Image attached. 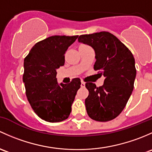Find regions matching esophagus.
<instances>
[{
  "label": "esophagus",
  "mask_w": 152,
  "mask_h": 152,
  "mask_svg": "<svg viewBox=\"0 0 152 152\" xmlns=\"http://www.w3.org/2000/svg\"><path fill=\"white\" fill-rule=\"evenodd\" d=\"M81 86L82 87L85 86V82H83V80H81Z\"/></svg>",
  "instance_id": "esophagus-1"
}]
</instances>
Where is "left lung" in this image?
<instances>
[{
    "instance_id": "8db88e82",
    "label": "left lung",
    "mask_w": 152,
    "mask_h": 152,
    "mask_svg": "<svg viewBox=\"0 0 152 152\" xmlns=\"http://www.w3.org/2000/svg\"><path fill=\"white\" fill-rule=\"evenodd\" d=\"M78 42L95 52V71L103 75V86L86 83L88 96L85 100L88 116L97 121H108L124 110L134 88L136 77L131 51L113 34L106 31L80 36Z\"/></svg>"
}]
</instances>
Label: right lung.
<instances>
[{
    "instance_id": "add662e5",
    "label": "right lung",
    "mask_w": 152,
    "mask_h": 152,
    "mask_svg": "<svg viewBox=\"0 0 152 152\" xmlns=\"http://www.w3.org/2000/svg\"><path fill=\"white\" fill-rule=\"evenodd\" d=\"M78 36H53L37 42L24 59L23 80L27 99L34 112L48 122L66 119L78 89L80 78L59 84L56 70L64 65V54Z\"/></svg>"
}]
</instances>
